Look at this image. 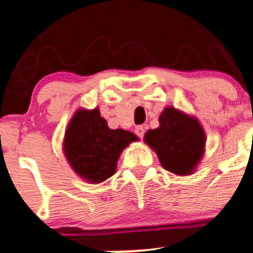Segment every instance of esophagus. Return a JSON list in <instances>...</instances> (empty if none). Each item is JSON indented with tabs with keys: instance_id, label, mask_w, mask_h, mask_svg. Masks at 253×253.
<instances>
[{
	"instance_id": "obj_1",
	"label": "esophagus",
	"mask_w": 253,
	"mask_h": 253,
	"mask_svg": "<svg viewBox=\"0 0 253 253\" xmlns=\"http://www.w3.org/2000/svg\"><path fill=\"white\" fill-rule=\"evenodd\" d=\"M144 133H145V128L143 126V125H139V126H136L135 134L139 136V138H143V136H144Z\"/></svg>"
}]
</instances>
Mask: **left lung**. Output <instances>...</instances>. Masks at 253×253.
I'll return each mask as SVG.
<instances>
[{
    "instance_id": "8db88e82",
    "label": "left lung",
    "mask_w": 253,
    "mask_h": 253,
    "mask_svg": "<svg viewBox=\"0 0 253 253\" xmlns=\"http://www.w3.org/2000/svg\"><path fill=\"white\" fill-rule=\"evenodd\" d=\"M144 142L157 153L164 169L189 175L203 157L206 134L196 118L168 106L159 115L158 128L145 133Z\"/></svg>"
}]
</instances>
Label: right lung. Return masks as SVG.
Segmentation results:
<instances>
[{
	"mask_svg": "<svg viewBox=\"0 0 253 253\" xmlns=\"http://www.w3.org/2000/svg\"><path fill=\"white\" fill-rule=\"evenodd\" d=\"M138 138L124 129H110L98 108L79 109L65 131L64 153L74 172L89 183L115 173L123 149Z\"/></svg>",
	"mask_w": 253,
	"mask_h": 253,
	"instance_id": "right-lung-1",
	"label": "right lung"
}]
</instances>
